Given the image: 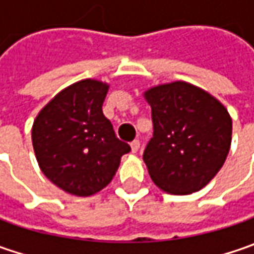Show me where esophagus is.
<instances>
[{
	"instance_id": "1",
	"label": "esophagus",
	"mask_w": 254,
	"mask_h": 254,
	"mask_svg": "<svg viewBox=\"0 0 254 254\" xmlns=\"http://www.w3.org/2000/svg\"><path fill=\"white\" fill-rule=\"evenodd\" d=\"M138 150H140V141H138V140H134V141L131 142V151L137 152Z\"/></svg>"
}]
</instances>
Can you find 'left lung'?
<instances>
[{"label": "left lung", "instance_id": "8db88e82", "mask_svg": "<svg viewBox=\"0 0 254 254\" xmlns=\"http://www.w3.org/2000/svg\"><path fill=\"white\" fill-rule=\"evenodd\" d=\"M154 134L142 160L154 184L171 195L202 190L218 174L232 142V119L212 94L188 82L144 92Z\"/></svg>", "mask_w": 254, "mask_h": 254}]
</instances>
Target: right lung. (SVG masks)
<instances>
[{"label":"right lung","instance_id":"obj_1","mask_svg":"<svg viewBox=\"0 0 254 254\" xmlns=\"http://www.w3.org/2000/svg\"><path fill=\"white\" fill-rule=\"evenodd\" d=\"M109 84L84 79L64 87L38 113L32 145L45 177L76 196L107 187L130 145L103 114Z\"/></svg>","mask_w":254,"mask_h":254}]
</instances>
